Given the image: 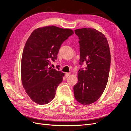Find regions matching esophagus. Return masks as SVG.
I'll return each mask as SVG.
<instances>
[{"instance_id":"esophagus-1","label":"esophagus","mask_w":131,"mask_h":131,"mask_svg":"<svg viewBox=\"0 0 131 131\" xmlns=\"http://www.w3.org/2000/svg\"><path fill=\"white\" fill-rule=\"evenodd\" d=\"M70 73H67L66 74V75H65V76H66V78H67V77H68L69 76H70Z\"/></svg>"}]
</instances>
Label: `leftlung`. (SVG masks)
<instances>
[{"mask_svg":"<svg viewBox=\"0 0 131 131\" xmlns=\"http://www.w3.org/2000/svg\"><path fill=\"white\" fill-rule=\"evenodd\" d=\"M80 41V64L87 67L78 73V81L74 86V97L83 105H89L102 96L108 82L110 52L105 35L91 28L75 30Z\"/></svg>","mask_w":131,"mask_h":131,"instance_id":"8db88e82","label":"left lung"}]
</instances>
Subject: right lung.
Masks as SVG:
<instances>
[{
  "instance_id": "add662e5",
  "label": "right lung",
  "mask_w": 131,
  "mask_h": 131,
  "mask_svg": "<svg viewBox=\"0 0 131 131\" xmlns=\"http://www.w3.org/2000/svg\"><path fill=\"white\" fill-rule=\"evenodd\" d=\"M73 34L72 29L48 26L35 29L28 38L21 59V80L36 103L46 104L54 98L64 74L47 66L57 59L62 43Z\"/></svg>"
}]
</instances>
